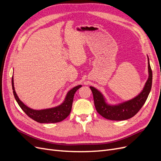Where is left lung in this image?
I'll use <instances>...</instances> for the list:
<instances>
[{
    "label": "left lung",
    "instance_id": "8db88e82",
    "mask_svg": "<svg viewBox=\"0 0 161 161\" xmlns=\"http://www.w3.org/2000/svg\"><path fill=\"white\" fill-rule=\"evenodd\" d=\"M148 77L142 91L133 99L118 104L112 105L108 103L104 95L99 90L91 86L90 89L93 95L94 103L97 111L105 119L110 120L121 121L132 118L144 105L152 87L153 72L150 68L148 56Z\"/></svg>",
    "mask_w": 161,
    "mask_h": 161
}]
</instances>
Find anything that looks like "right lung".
<instances>
[{
	"label": "right lung",
	"instance_id": "add662e5",
	"mask_svg": "<svg viewBox=\"0 0 161 161\" xmlns=\"http://www.w3.org/2000/svg\"><path fill=\"white\" fill-rule=\"evenodd\" d=\"M82 86V85H78L70 90L67 92L64 100L62 103L54 107V108H47L44 109H33L27 107L22 102L17 96L14 86L13 76L12 77V87L13 90V95L15 98L17 103L25 113L37 122L43 123H57L62 121L66 119L69 115L72 109L73 99L76 91Z\"/></svg>",
	"mask_w": 161,
	"mask_h": 161
}]
</instances>
